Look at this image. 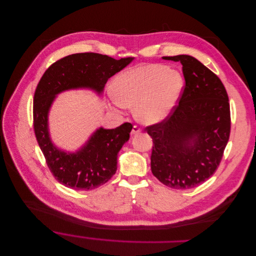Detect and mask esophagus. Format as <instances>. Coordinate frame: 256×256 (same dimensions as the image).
I'll return each mask as SVG.
<instances>
[{"label": "esophagus", "mask_w": 256, "mask_h": 256, "mask_svg": "<svg viewBox=\"0 0 256 256\" xmlns=\"http://www.w3.org/2000/svg\"><path fill=\"white\" fill-rule=\"evenodd\" d=\"M140 132H141V129H140L138 126L134 125L133 128H132V130H131V135L134 136V135H136V134H139Z\"/></svg>", "instance_id": "esophagus-1"}]
</instances>
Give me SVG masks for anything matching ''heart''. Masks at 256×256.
Listing matches in <instances>:
<instances>
[{
	"label": "heart",
	"instance_id": "heart-1",
	"mask_svg": "<svg viewBox=\"0 0 256 256\" xmlns=\"http://www.w3.org/2000/svg\"><path fill=\"white\" fill-rule=\"evenodd\" d=\"M184 80L176 70L162 64H147L118 74L112 84L116 103L134 108L136 119L143 124L164 121L176 105Z\"/></svg>",
	"mask_w": 256,
	"mask_h": 256
}]
</instances>
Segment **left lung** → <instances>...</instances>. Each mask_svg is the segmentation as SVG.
Masks as SVG:
<instances>
[{
	"label": "left lung",
	"instance_id": "1",
	"mask_svg": "<svg viewBox=\"0 0 256 256\" xmlns=\"http://www.w3.org/2000/svg\"><path fill=\"white\" fill-rule=\"evenodd\" d=\"M162 60L180 62L186 84L172 113L145 128L153 142L151 172L170 188H192L222 160L231 129L229 98L221 80L194 58Z\"/></svg>",
	"mask_w": 256,
	"mask_h": 256
}]
</instances>
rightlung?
<instances>
[{"label": "right lung", "mask_w": 256, "mask_h": 256, "mask_svg": "<svg viewBox=\"0 0 256 256\" xmlns=\"http://www.w3.org/2000/svg\"><path fill=\"white\" fill-rule=\"evenodd\" d=\"M132 58L114 60L94 52L68 56L43 74L33 98V127L47 166L62 184L78 190H94L106 184L117 170V156L129 140L131 123L115 129H98L76 153L58 149L48 134L47 117L56 94L70 88H90L103 92L108 80L122 70Z\"/></svg>", "instance_id": "add662e5"}]
</instances>
